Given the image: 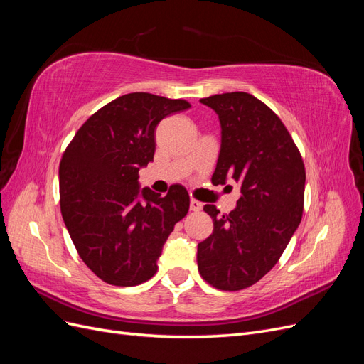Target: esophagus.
<instances>
[{
	"label": "esophagus",
	"mask_w": 364,
	"mask_h": 364,
	"mask_svg": "<svg viewBox=\"0 0 364 364\" xmlns=\"http://www.w3.org/2000/svg\"><path fill=\"white\" fill-rule=\"evenodd\" d=\"M202 203L199 202V200H196V199H191V202H190V209L191 211H194V213H197V211H200L202 209Z\"/></svg>",
	"instance_id": "1"
}]
</instances>
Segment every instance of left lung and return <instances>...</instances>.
<instances>
[{
	"instance_id": "left-lung-1",
	"label": "left lung",
	"mask_w": 364,
	"mask_h": 364,
	"mask_svg": "<svg viewBox=\"0 0 364 364\" xmlns=\"http://www.w3.org/2000/svg\"><path fill=\"white\" fill-rule=\"evenodd\" d=\"M217 112L222 149L214 185H241L237 208L220 214L213 234L197 246V267L213 287L238 291L269 273L287 247L304 213L305 165L287 127L272 109L247 92L200 98Z\"/></svg>"
}]
</instances>
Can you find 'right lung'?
<instances>
[{
    "mask_svg": "<svg viewBox=\"0 0 364 364\" xmlns=\"http://www.w3.org/2000/svg\"><path fill=\"white\" fill-rule=\"evenodd\" d=\"M191 107L182 98L121 95L75 132L59 165L60 213L82 261L102 281L132 287L158 272L174 225L190 209L182 185L167 196L144 188L139 167L153 161L159 121Z\"/></svg>",
    "mask_w": 364,
    "mask_h": 364,
    "instance_id": "1",
    "label": "right lung"
}]
</instances>
